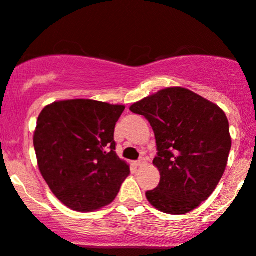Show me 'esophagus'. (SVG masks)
I'll list each match as a JSON object with an SVG mask.
<instances>
[{"label":"esophagus","mask_w":256,"mask_h":256,"mask_svg":"<svg viewBox=\"0 0 256 256\" xmlns=\"http://www.w3.org/2000/svg\"><path fill=\"white\" fill-rule=\"evenodd\" d=\"M147 156H141V158H140L138 160H137V165H138V166H144L146 164H147Z\"/></svg>","instance_id":"obj_1"}]
</instances>
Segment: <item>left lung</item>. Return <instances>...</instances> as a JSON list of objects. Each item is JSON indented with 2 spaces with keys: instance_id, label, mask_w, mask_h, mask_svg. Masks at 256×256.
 Masks as SVG:
<instances>
[{
  "instance_id": "8db88e82",
  "label": "left lung",
  "mask_w": 256,
  "mask_h": 256,
  "mask_svg": "<svg viewBox=\"0 0 256 256\" xmlns=\"http://www.w3.org/2000/svg\"><path fill=\"white\" fill-rule=\"evenodd\" d=\"M156 134L158 154L153 164L160 182L146 196L165 214L192 212L206 200L222 178L231 150L226 114L184 87H168L134 103Z\"/></svg>"
}]
</instances>
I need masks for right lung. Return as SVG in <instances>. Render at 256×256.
<instances>
[{
	"instance_id": "1",
	"label": "right lung",
	"mask_w": 256,
	"mask_h": 256,
	"mask_svg": "<svg viewBox=\"0 0 256 256\" xmlns=\"http://www.w3.org/2000/svg\"><path fill=\"white\" fill-rule=\"evenodd\" d=\"M125 106L68 100L42 109L34 132L42 178L75 212H94L119 193L130 166L115 153L114 128Z\"/></svg>"
}]
</instances>
